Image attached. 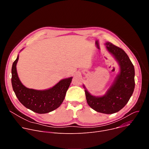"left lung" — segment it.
Segmentation results:
<instances>
[{"instance_id":"obj_1","label":"left lung","mask_w":149,"mask_h":149,"mask_svg":"<svg viewBox=\"0 0 149 149\" xmlns=\"http://www.w3.org/2000/svg\"><path fill=\"white\" fill-rule=\"evenodd\" d=\"M105 45L118 63V74L103 95H93L84 85L83 87L87 103L91 108L99 113L110 114L119 111L129 101L134 90L135 72L129 57L122 49L109 42Z\"/></svg>"}]
</instances>
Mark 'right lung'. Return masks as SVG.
Returning a JSON list of instances; mask_svg holds the SVG:
<instances>
[{
    "label": "right lung",
    "mask_w": 149,
    "mask_h": 149,
    "mask_svg": "<svg viewBox=\"0 0 149 149\" xmlns=\"http://www.w3.org/2000/svg\"><path fill=\"white\" fill-rule=\"evenodd\" d=\"M18 59L19 55L12 67V85L19 101L26 108L38 114L48 113L58 109L65 98L72 77L62 79L54 86L47 90L28 88L19 78L16 70Z\"/></svg>",
    "instance_id": "add662e5"
}]
</instances>
